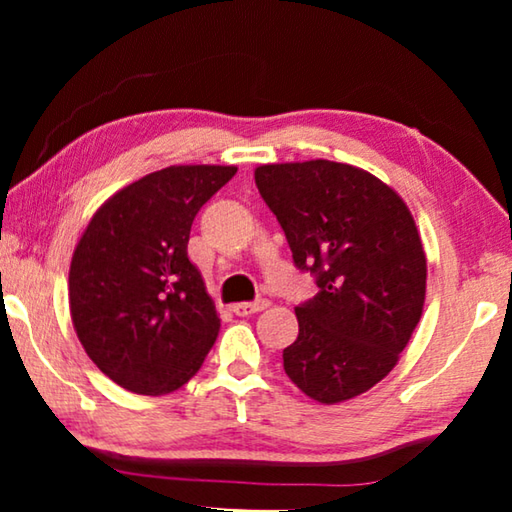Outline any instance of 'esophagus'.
Wrapping results in <instances>:
<instances>
[{"label":"esophagus","mask_w":512,"mask_h":512,"mask_svg":"<svg viewBox=\"0 0 512 512\" xmlns=\"http://www.w3.org/2000/svg\"><path fill=\"white\" fill-rule=\"evenodd\" d=\"M271 302H268L266 298H257L255 302H239V305L232 307V311H235L237 316H250V314H257V311L266 309Z\"/></svg>","instance_id":"1"}]
</instances>
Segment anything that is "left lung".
Masks as SVG:
<instances>
[{"label": "left lung", "instance_id": "obj_1", "mask_svg": "<svg viewBox=\"0 0 512 512\" xmlns=\"http://www.w3.org/2000/svg\"><path fill=\"white\" fill-rule=\"evenodd\" d=\"M255 185L318 293L296 307L284 372L320 404L370 391L400 361L427 293V255L393 187L332 160L259 164Z\"/></svg>", "mask_w": 512, "mask_h": 512}]
</instances>
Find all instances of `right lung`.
I'll return each mask as SVG.
<instances>
[{"instance_id": "right-lung-1", "label": "right lung", "mask_w": 512, "mask_h": 512, "mask_svg": "<svg viewBox=\"0 0 512 512\" xmlns=\"http://www.w3.org/2000/svg\"><path fill=\"white\" fill-rule=\"evenodd\" d=\"M237 167L173 164L119 189L74 248L69 311L103 375L137 395L178 391L203 366L221 318L189 262L198 210Z\"/></svg>"}]
</instances>
